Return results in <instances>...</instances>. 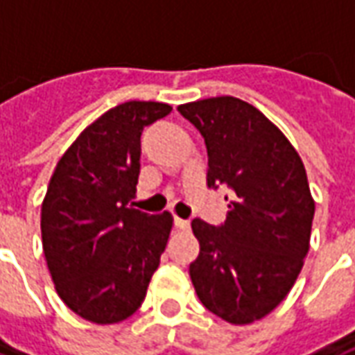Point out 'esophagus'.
<instances>
[{"label":"esophagus","instance_id":"1","mask_svg":"<svg viewBox=\"0 0 355 355\" xmlns=\"http://www.w3.org/2000/svg\"><path fill=\"white\" fill-rule=\"evenodd\" d=\"M173 226L178 230H189V220H183V218H173Z\"/></svg>","mask_w":355,"mask_h":355}]
</instances>
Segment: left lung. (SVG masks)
I'll return each instance as SVG.
<instances>
[{
	"mask_svg": "<svg viewBox=\"0 0 355 355\" xmlns=\"http://www.w3.org/2000/svg\"><path fill=\"white\" fill-rule=\"evenodd\" d=\"M178 112L205 139L207 185L230 189L224 224L191 222L201 245L189 265L191 282L209 311L249 324L288 295L309 251L315 201L304 162L282 131L243 100H197Z\"/></svg>",
	"mask_w": 355,
	"mask_h": 355,
	"instance_id": "obj_1",
	"label": "left lung"
}]
</instances>
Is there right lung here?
Masks as SVG:
<instances>
[{"instance_id":"obj_1","label":"right lung","mask_w":355,"mask_h":355,"mask_svg":"<svg viewBox=\"0 0 355 355\" xmlns=\"http://www.w3.org/2000/svg\"><path fill=\"white\" fill-rule=\"evenodd\" d=\"M172 106L139 102L107 110L65 150L42 202V248L63 304L98 324L141 307L166 249L172 214L133 209L141 133Z\"/></svg>"}]
</instances>
